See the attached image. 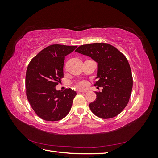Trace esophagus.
<instances>
[{
    "label": "esophagus",
    "mask_w": 158,
    "mask_h": 158,
    "mask_svg": "<svg viewBox=\"0 0 158 158\" xmlns=\"http://www.w3.org/2000/svg\"><path fill=\"white\" fill-rule=\"evenodd\" d=\"M78 93H85V92H87V91L86 90H81V89H78Z\"/></svg>",
    "instance_id": "esophagus-1"
}]
</instances>
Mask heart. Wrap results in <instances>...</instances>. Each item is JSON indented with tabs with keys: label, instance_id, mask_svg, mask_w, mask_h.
I'll return each instance as SVG.
<instances>
[{
	"label": "heart",
	"instance_id": "heart-1",
	"mask_svg": "<svg viewBox=\"0 0 158 158\" xmlns=\"http://www.w3.org/2000/svg\"><path fill=\"white\" fill-rule=\"evenodd\" d=\"M76 87L80 88H85L87 85V82L84 80H80L76 82Z\"/></svg>",
	"mask_w": 158,
	"mask_h": 158
}]
</instances>
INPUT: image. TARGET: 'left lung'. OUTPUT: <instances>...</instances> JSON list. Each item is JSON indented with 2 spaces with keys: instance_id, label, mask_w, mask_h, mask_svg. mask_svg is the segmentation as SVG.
<instances>
[{
  "instance_id": "1",
  "label": "left lung",
  "mask_w": 158,
  "mask_h": 158,
  "mask_svg": "<svg viewBox=\"0 0 158 158\" xmlns=\"http://www.w3.org/2000/svg\"><path fill=\"white\" fill-rule=\"evenodd\" d=\"M90 56L98 63L95 86L103 87L89 103L92 113L102 118L116 117L125 108L132 89V76L128 62L116 47L105 43L82 45L75 51Z\"/></svg>"
}]
</instances>
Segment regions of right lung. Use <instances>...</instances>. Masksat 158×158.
Wrapping results in <instances>:
<instances>
[{
    "instance_id": "add662e5",
    "label": "right lung",
    "mask_w": 158,
    "mask_h": 158,
    "mask_svg": "<svg viewBox=\"0 0 158 158\" xmlns=\"http://www.w3.org/2000/svg\"><path fill=\"white\" fill-rule=\"evenodd\" d=\"M76 47L49 45L33 57L28 64L26 75L27 98L37 115L45 121L61 120L71 109L77 94L70 88L60 92L55 86L63 78L65 56Z\"/></svg>"
}]
</instances>
